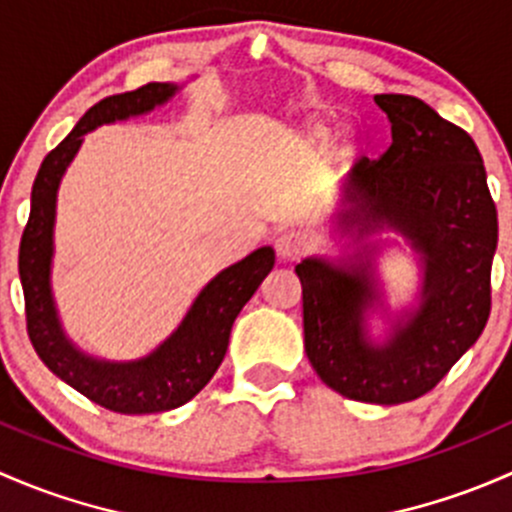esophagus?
I'll use <instances>...</instances> for the list:
<instances>
[{"instance_id": "34e87169", "label": "esophagus", "mask_w": 512, "mask_h": 512, "mask_svg": "<svg viewBox=\"0 0 512 512\" xmlns=\"http://www.w3.org/2000/svg\"><path fill=\"white\" fill-rule=\"evenodd\" d=\"M305 249H308V239L300 231L291 229L276 236V254L281 261H295Z\"/></svg>"}]
</instances>
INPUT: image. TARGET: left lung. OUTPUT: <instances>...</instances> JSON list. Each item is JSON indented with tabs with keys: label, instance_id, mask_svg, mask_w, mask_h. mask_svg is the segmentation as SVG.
Masks as SVG:
<instances>
[{
	"label": "left lung",
	"instance_id": "1",
	"mask_svg": "<svg viewBox=\"0 0 512 512\" xmlns=\"http://www.w3.org/2000/svg\"><path fill=\"white\" fill-rule=\"evenodd\" d=\"M392 145L352 170L342 226L389 229L424 256L416 313L392 340H365L362 315L377 300L370 251L350 268L298 263L305 352L330 389L355 402L402 404L424 397L478 340L491 315L498 212L471 135L414 96L382 93Z\"/></svg>",
	"mask_w": 512,
	"mask_h": 512
}]
</instances>
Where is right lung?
<instances>
[{
    "mask_svg": "<svg viewBox=\"0 0 512 512\" xmlns=\"http://www.w3.org/2000/svg\"><path fill=\"white\" fill-rule=\"evenodd\" d=\"M175 91L177 86L172 83H147L135 91L98 100L93 108H88L76 128L41 162L39 175L31 187L29 221L19 244L26 333L36 355L76 392L118 414H155L177 409L199 394V389L207 387L224 360L236 315L249 303L276 261L273 249L263 246L244 261L221 271L194 300L177 333L138 362L115 365V362L91 360L63 337L49 288L51 254H54L51 236H54L56 189L61 175L88 130L147 113L155 105L170 100Z\"/></svg>",
    "mask_w": 512,
    "mask_h": 512,
    "instance_id": "right-lung-1",
    "label": "right lung"
}]
</instances>
